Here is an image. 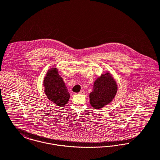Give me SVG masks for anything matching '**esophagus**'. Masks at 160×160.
<instances>
[{
  "label": "esophagus",
  "mask_w": 160,
  "mask_h": 160,
  "mask_svg": "<svg viewBox=\"0 0 160 160\" xmlns=\"http://www.w3.org/2000/svg\"><path fill=\"white\" fill-rule=\"evenodd\" d=\"M85 93H86V92H85L84 91H83V90H82V91H81L80 92H79V93H80V94H82V95H84V94H85Z\"/></svg>",
  "instance_id": "esophagus-1"
}]
</instances>
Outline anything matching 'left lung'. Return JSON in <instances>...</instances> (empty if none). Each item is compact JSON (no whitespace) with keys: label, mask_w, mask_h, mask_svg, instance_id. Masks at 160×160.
I'll return each instance as SVG.
<instances>
[{"label":"left lung","mask_w":160,"mask_h":160,"mask_svg":"<svg viewBox=\"0 0 160 160\" xmlns=\"http://www.w3.org/2000/svg\"><path fill=\"white\" fill-rule=\"evenodd\" d=\"M118 91V85L110 72L97 78L93 82V88L89 94V101L92 107L100 109L110 103L114 99Z\"/></svg>","instance_id":"left-lung-1"}]
</instances>
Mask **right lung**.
Returning <instances> with one entry per match:
<instances>
[{
  "label": "right lung",
  "instance_id": "right-lung-1",
  "mask_svg": "<svg viewBox=\"0 0 160 160\" xmlns=\"http://www.w3.org/2000/svg\"><path fill=\"white\" fill-rule=\"evenodd\" d=\"M58 69L52 68L47 72L44 79V92L47 98L58 107L65 106L69 99V93Z\"/></svg>",
  "mask_w": 160,
  "mask_h": 160
}]
</instances>
